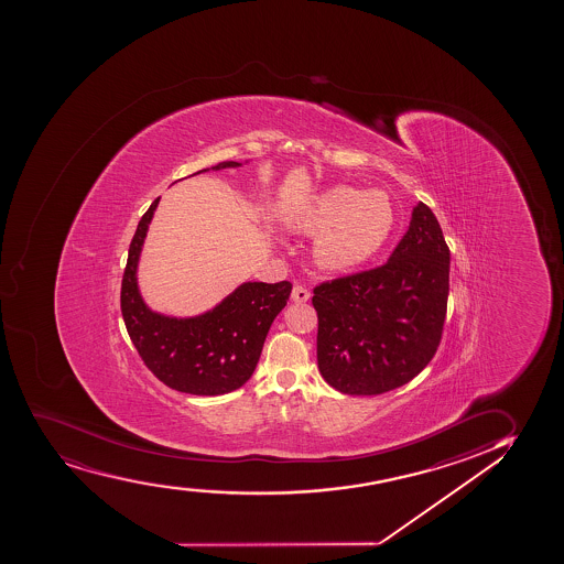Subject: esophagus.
<instances>
[{"label":"esophagus","instance_id":"esophagus-1","mask_svg":"<svg viewBox=\"0 0 564 564\" xmlns=\"http://www.w3.org/2000/svg\"><path fill=\"white\" fill-rule=\"evenodd\" d=\"M308 297H311V292L306 290L305 285H293L292 299L295 301V303H306Z\"/></svg>","mask_w":564,"mask_h":564}]
</instances>
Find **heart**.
Here are the masks:
<instances>
[{"label":"heart","instance_id":"1","mask_svg":"<svg viewBox=\"0 0 564 564\" xmlns=\"http://www.w3.org/2000/svg\"><path fill=\"white\" fill-rule=\"evenodd\" d=\"M293 226L317 239V261L327 269H348L372 258L395 227V207L386 192L335 186L314 195L293 218Z\"/></svg>","mask_w":564,"mask_h":564}]
</instances>
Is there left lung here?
Returning a JSON list of instances; mask_svg holds the SVG:
<instances>
[{"instance_id": "8db88e82", "label": "left lung", "mask_w": 564, "mask_h": 564, "mask_svg": "<svg viewBox=\"0 0 564 564\" xmlns=\"http://www.w3.org/2000/svg\"><path fill=\"white\" fill-rule=\"evenodd\" d=\"M317 367L344 395H382L427 367L438 350L449 293V248L420 203L383 265L314 285Z\"/></svg>"}]
</instances>
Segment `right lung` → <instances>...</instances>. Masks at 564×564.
<instances>
[{
	"mask_svg": "<svg viewBox=\"0 0 564 564\" xmlns=\"http://www.w3.org/2000/svg\"><path fill=\"white\" fill-rule=\"evenodd\" d=\"M237 165L224 162L213 169ZM158 202L160 197L143 214L131 239L120 290L123 324L147 369L167 388L189 395H224L252 376L272 319L290 301L292 282H247L214 311L188 319L150 312L137 290L135 272Z\"/></svg>",
	"mask_w": 564,
	"mask_h": 564,
	"instance_id": "right-lung-1",
	"label": "right lung"
}]
</instances>
